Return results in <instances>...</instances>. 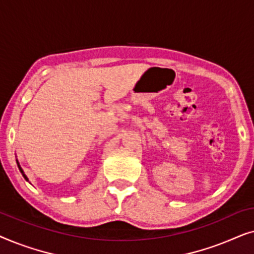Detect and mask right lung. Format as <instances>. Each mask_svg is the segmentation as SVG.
Returning a JSON list of instances; mask_svg holds the SVG:
<instances>
[{"instance_id": "1", "label": "right lung", "mask_w": 254, "mask_h": 254, "mask_svg": "<svg viewBox=\"0 0 254 254\" xmlns=\"http://www.w3.org/2000/svg\"><path fill=\"white\" fill-rule=\"evenodd\" d=\"M16 162H17V165H18V169H19V171H20V173H22L23 175V177H24V179L26 180V182H29V178H27V176L25 175V173H24V171H23V169H22V166H20V164H19V162H18V159H16Z\"/></svg>"}]
</instances>
